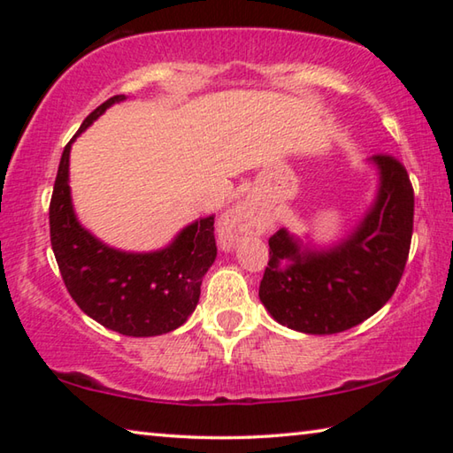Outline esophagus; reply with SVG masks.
<instances>
[{
	"label": "esophagus",
	"mask_w": 453,
	"mask_h": 453,
	"mask_svg": "<svg viewBox=\"0 0 453 453\" xmlns=\"http://www.w3.org/2000/svg\"><path fill=\"white\" fill-rule=\"evenodd\" d=\"M257 226L256 211L250 208L248 203L235 205L234 210L226 213V218L221 219L219 226V245L224 250H232L235 242L240 240V235L251 232Z\"/></svg>",
	"instance_id": "esophagus-1"
}]
</instances>
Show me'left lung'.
<instances>
[{
    "instance_id": "obj_1",
    "label": "left lung",
    "mask_w": 453,
    "mask_h": 453,
    "mask_svg": "<svg viewBox=\"0 0 453 453\" xmlns=\"http://www.w3.org/2000/svg\"><path fill=\"white\" fill-rule=\"evenodd\" d=\"M367 162L378 170V191L343 240L316 248L286 227L270 237L259 300L278 324L311 335L340 334L372 318L394 296L410 254L413 188L395 157Z\"/></svg>"
}]
</instances>
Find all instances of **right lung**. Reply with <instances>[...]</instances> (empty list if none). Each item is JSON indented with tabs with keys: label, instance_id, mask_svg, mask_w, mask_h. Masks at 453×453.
I'll use <instances>...</instances> for the list:
<instances>
[{
	"label": "right lung",
	"instance_id": "1",
	"mask_svg": "<svg viewBox=\"0 0 453 453\" xmlns=\"http://www.w3.org/2000/svg\"><path fill=\"white\" fill-rule=\"evenodd\" d=\"M124 99L113 96L96 107L64 148L50 203V235L61 278L81 311L121 335L151 337L173 332L194 313L218 248L213 216L186 226L165 248L142 254L110 248L80 224L70 189L72 143Z\"/></svg>",
	"mask_w": 453,
	"mask_h": 453
}]
</instances>
